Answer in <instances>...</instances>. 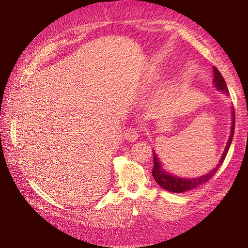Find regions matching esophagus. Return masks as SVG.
I'll list each match as a JSON object with an SVG mask.
<instances>
[{
  "instance_id": "1",
  "label": "esophagus",
  "mask_w": 248,
  "mask_h": 248,
  "mask_svg": "<svg viewBox=\"0 0 248 248\" xmlns=\"http://www.w3.org/2000/svg\"><path fill=\"white\" fill-rule=\"evenodd\" d=\"M124 138L130 142H134L135 140H138V138H139L138 128L128 127L127 130L124 132Z\"/></svg>"
}]
</instances>
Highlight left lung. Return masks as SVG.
<instances>
[{"label":"left lung","instance_id":"left-lung-1","mask_svg":"<svg viewBox=\"0 0 248 248\" xmlns=\"http://www.w3.org/2000/svg\"><path fill=\"white\" fill-rule=\"evenodd\" d=\"M213 76H215V78H213L215 87L218 90L222 91L223 93L228 94V88H227L225 79H223L221 73L219 72L217 67H213ZM232 131H230V137L228 139V143H227L225 151H223L221 158H220L219 160V164L217 165L216 168H213L212 170L208 172L206 175L200 176V177H196V178H179V177H176V176L168 174L167 171H165L164 169H162L160 162H159V159L157 158V155H155L154 151V169H152V176H154L155 181L157 182V184L160 185L162 188L168 192L183 193L186 191H191V189L198 187L199 185L204 184V183L208 182L209 179L216 174L217 170H218L220 167V165H221L223 160H225L226 155L228 154L230 144H232L233 132H235V110L233 109H232Z\"/></svg>","mask_w":248,"mask_h":248}]
</instances>
